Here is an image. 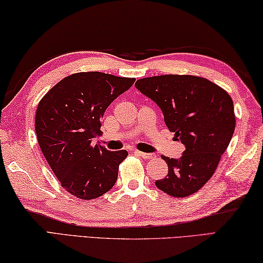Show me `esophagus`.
Instances as JSON below:
<instances>
[{
	"mask_svg": "<svg viewBox=\"0 0 263 263\" xmlns=\"http://www.w3.org/2000/svg\"><path fill=\"white\" fill-rule=\"evenodd\" d=\"M135 154L137 156H141V157L144 159H154L156 157L154 154H146V153H142V151H135Z\"/></svg>",
	"mask_w": 263,
	"mask_h": 263,
	"instance_id": "obj_1",
	"label": "esophagus"
}]
</instances>
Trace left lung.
Listing matches in <instances>:
<instances>
[{
  "label": "left lung",
  "mask_w": 263,
  "mask_h": 263,
  "mask_svg": "<svg viewBox=\"0 0 263 263\" xmlns=\"http://www.w3.org/2000/svg\"><path fill=\"white\" fill-rule=\"evenodd\" d=\"M135 86L159 106L174 140L185 145L180 158L162 156L168 173L156 186L173 197L194 194L213 177L232 139L231 97L206 78L192 75L145 77Z\"/></svg>",
  "instance_id": "1"
}]
</instances>
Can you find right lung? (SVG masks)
Segmentation results:
<instances>
[{"label": "right lung", "instance_id": "obj_1", "mask_svg": "<svg viewBox=\"0 0 263 263\" xmlns=\"http://www.w3.org/2000/svg\"><path fill=\"white\" fill-rule=\"evenodd\" d=\"M135 78L99 71L64 77L39 101L35 133L46 160L61 186L82 200L107 193L118 179L126 150L108 151L92 141L101 135L106 108Z\"/></svg>", "mask_w": 263, "mask_h": 263}]
</instances>
